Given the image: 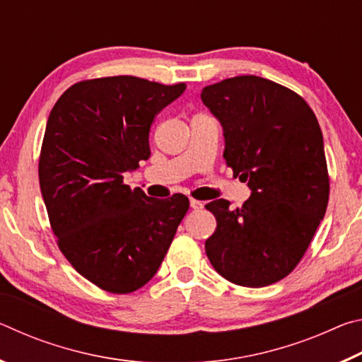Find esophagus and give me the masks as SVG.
<instances>
[{"instance_id":"obj_1","label":"esophagus","mask_w":362,"mask_h":362,"mask_svg":"<svg viewBox=\"0 0 362 362\" xmlns=\"http://www.w3.org/2000/svg\"><path fill=\"white\" fill-rule=\"evenodd\" d=\"M189 206H192V209H194V211H198V209H203L204 207V203H201V201H198V199H189Z\"/></svg>"}]
</instances>
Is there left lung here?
<instances>
[{
  "label": "left lung",
  "mask_w": 362,
  "mask_h": 362,
  "mask_svg": "<svg viewBox=\"0 0 362 362\" xmlns=\"http://www.w3.org/2000/svg\"><path fill=\"white\" fill-rule=\"evenodd\" d=\"M201 100L223 127L226 166L252 192L236 209L226 199L206 204L217 220L206 254L233 284L278 283L302 260L327 209L320 122L298 94L254 75L206 86Z\"/></svg>",
  "instance_id": "8db88e82"
}]
</instances>
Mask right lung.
<instances>
[{"label":"right lung","mask_w":362,"mask_h":362,"mask_svg":"<svg viewBox=\"0 0 362 362\" xmlns=\"http://www.w3.org/2000/svg\"><path fill=\"white\" fill-rule=\"evenodd\" d=\"M185 83L137 76L73 84L49 115L40 155V187L59 249L90 283L129 293L155 276L189 207L124 185L122 174L150 158L155 116Z\"/></svg>","instance_id":"1"}]
</instances>
